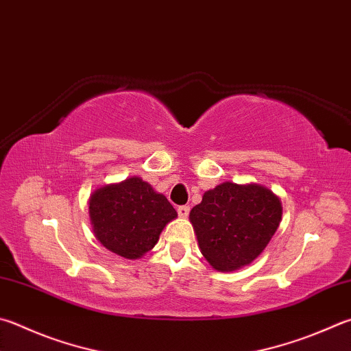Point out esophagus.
Returning a JSON list of instances; mask_svg holds the SVG:
<instances>
[{"mask_svg":"<svg viewBox=\"0 0 351 351\" xmlns=\"http://www.w3.org/2000/svg\"><path fill=\"white\" fill-rule=\"evenodd\" d=\"M190 213V207L189 206H180L178 207V215L181 216V218H187Z\"/></svg>","mask_w":351,"mask_h":351,"instance_id":"1","label":"esophagus"}]
</instances>
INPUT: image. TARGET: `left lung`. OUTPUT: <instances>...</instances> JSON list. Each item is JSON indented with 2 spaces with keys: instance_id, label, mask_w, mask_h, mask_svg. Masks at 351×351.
Here are the masks:
<instances>
[{
  "instance_id": "left-lung-1",
  "label": "left lung",
  "mask_w": 351,
  "mask_h": 351,
  "mask_svg": "<svg viewBox=\"0 0 351 351\" xmlns=\"http://www.w3.org/2000/svg\"><path fill=\"white\" fill-rule=\"evenodd\" d=\"M279 197L259 184L222 182L190 212L201 253L213 269L232 271L253 263L278 230Z\"/></svg>"
}]
</instances>
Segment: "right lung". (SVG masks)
I'll use <instances>...</instances> for the list:
<instances>
[{"label": "right lung", "instance_id": "obj_1", "mask_svg": "<svg viewBox=\"0 0 351 351\" xmlns=\"http://www.w3.org/2000/svg\"><path fill=\"white\" fill-rule=\"evenodd\" d=\"M88 215L97 239L125 259L152 250L165 224L178 216L167 197L138 176L95 190Z\"/></svg>", "mask_w": 351, "mask_h": 351}]
</instances>
